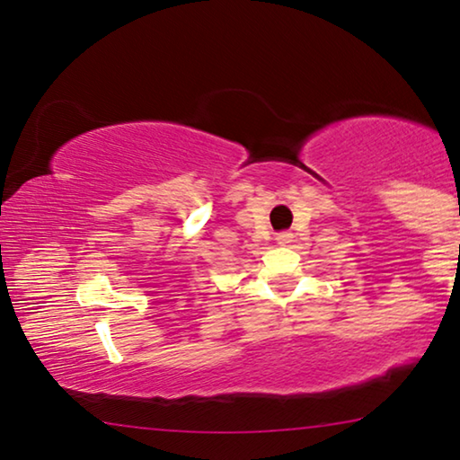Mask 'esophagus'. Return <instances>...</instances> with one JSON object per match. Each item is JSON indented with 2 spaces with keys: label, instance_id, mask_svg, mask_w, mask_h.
<instances>
[{
  "label": "esophagus",
  "instance_id": "obj_1",
  "mask_svg": "<svg viewBox=\"0 0 460 460\" xmlns=\"http://www.w3.org/2000/svg\"><path fill=\"white\" fill-rule=\"evenodd\" d=\"M291 238H293L291 232H282V234H279V238H276V241H279L280 244H287V243H291Z\"/></svg>",
  "mask_w": 460,
  "mask_h": 460
}]
</instances>
